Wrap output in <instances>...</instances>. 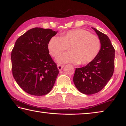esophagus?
Wrapping results in <instances>:
<instances>
[{
    "label": "esophagus",
    "mask_w": 126,
    "mask_h": 126,
    "mask_svg": "<svg viewBox=\"0 0 126 126\" xmlns=\"http://www.w3.org/2000/svg\"><path fill=\"white\" fill-rule=\"evenodd\" d=\"M57 67H58V69L59 70V71H61L62 69H63L64 67V65H60V64H58L57 65Z\"/></svg>",
    "instance_id": "obj_1"
}]
</instances>
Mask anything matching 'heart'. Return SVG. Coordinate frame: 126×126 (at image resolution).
I'll use <instances>...</instances> for the list:
<instances>
[{"label":"heart","mask_w":126,"mask_h":126,"mask_svg":"<svg viewBox=\"0 0 126 126\" xmlns=\"http://www.w3.org/2000/svg\"><path fill=\"white\" fill-rule=\"evenodd\" d=\"M48 50L53 57H57L67 49L69 52L57 59L59 63H72L86 65L96 58L101 49L99 38L82 29L71 30L62 35L54 36L48 43Z\"/></svg>","instance_id":"b5f03b06"}]
</instances>
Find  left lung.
<instances>
[{
	"mask_svg": "<svg viewBox=\"0 0 126 126\" xmlns=\"http://www.w3.org/2000/svg\"><path fill=\"white\" fill-rule=\"evenodd\" d=\"M94 30L101 42V51L94 60L82 68H76L73 82L78 90L85 94L101 91L113 76L115 50L108 36Z\"/></svg>",
	"mask_w": 126,
	"mask_h": 126,
	"instance_id": "left-lung-1",
	"label": "left lung"
}]
</instances>
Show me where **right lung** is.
<instances>
[{
    "mask_svg": "<svg viewBox=\"0 0 126 126\" xmlns=\"http://www.w3.org/2000/svg\"><path fill=\"white\" fill-rule=\"evenodd\" d=\"M57 32L34 28L16 40L11 53L14 78L25 92L46 95L55 83L59 70L49 54L48 43Z\"/></svg>",
    "mask_w": 126,
    "mask_h": 126,
    "instance_id": "1",
    "label": "right lung"
}]
</instances>
